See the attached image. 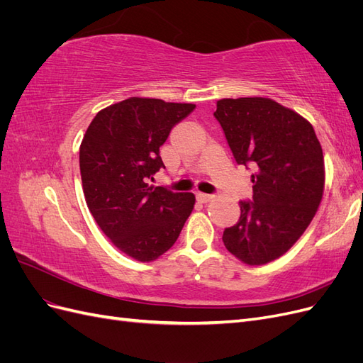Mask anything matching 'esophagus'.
Here are the masks:
<instances>
[{"label":"esophagus","mask_w":363,"mask_h":363,"mask_svg":"<svg viewBox=\"0 0 363 363\" xmlns=\"http://www.w3.org/2000/svg\"><path fill=\"white\" fill-rule=\"evenodd\" d=\"M215 195H212V194H204V192H199L196 194V199H199V201H201V203H207V201H211L212 199H213Z\"/></svg>","instance_id":"esophagus-1"}]
</instances>
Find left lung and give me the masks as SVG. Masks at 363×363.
I'll return each mask as SVG.
<instances>
[{"instance_id": "1", "label": "left lung", "mask_w": 363, "mask_h": 363, "mask_svg": "<svg viewBox=\"0 0 363 363\" xmlns=\"http://www.w3.org/2000/svg\"><path fill=\"white\" fill-rule=\"evenodd\" d=\"M213 116L238 164L251 167L252 200L223 242L247 265L283 256L313 219L324 192V156L309 121L269 98H224Z\"/></svg>"}]
</instances>
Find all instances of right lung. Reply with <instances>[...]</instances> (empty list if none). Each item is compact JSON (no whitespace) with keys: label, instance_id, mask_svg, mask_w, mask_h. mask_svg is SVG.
Segmentation results:
<instances>
[{"label":"right lung","instance_id":"add662e5","mask_svg":"<svg viewBox=\"0 0 363 363\" xmlns=\"http://www.w3.org/2000/svg\"><path fill=\"white\" fill-rule=\"evenodd\" d=\"M195 108L188 103L131 96L96 113L80 145L87 207L127 256L151 262L168 251L189 218L195 195L152 186L164 168L159 148Z\"/></svg>","mask_w":363,"mask_h":363}]
</instances>
